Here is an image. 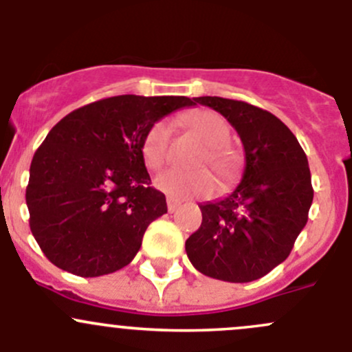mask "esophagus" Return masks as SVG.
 I'll use <instances>...</instances> for the list:
<instances>
[{"instance_id": "34e87169", "label": "esophagus", "mask_w": 352, "mask_h": 352, "mask_svg": "<svg viewBox=\"0 0 352 352\" xmlns=\"http://www.w3.org/2000/svg\"><path fill=\"white\" fill-rule=\"evenodd\" d=\"M180 206L179 199H173V197H166V208H168L170 212L177 211V208Z\"/></svg>"}]
</instances>
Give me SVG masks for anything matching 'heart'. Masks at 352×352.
Here are the masks:
<instances>
[{"instance_id": "obj_1", "label": "heart", "mask_w": 352, "mask_h": 352, "mask_svg": "<svg viewBox=\"0 0 352 352\" xmlns=\"http://www.w3.org/2000/svg\"><path fill=\"white\" fill-rule=\"evenodd\" d=\"M186 124L194 136L206 144L197 160V165H211L218 177L225 179L235 166V153L228 146L230 127L221 116L211 110H197L186 117ZM172 136V126L168 120L162 119L151 124L144 134L141 151L148 168L158 170L168 158V144ZM156 187L168 196L184 199L190 196H208L214 190V179L208 170L182 172V170H166L156 177Z\"/></svg>"}]
</instances>
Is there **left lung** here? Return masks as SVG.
<instances>
[{
	"instance_id": "left-lung-1",
	"label": "left lung",
	"mask_w": 352,
	"mask_h": 352,
	"mask_svg": "<svg viewBox=\"0 0 352 352\" xmlns=\"http://www.w3.org/2000/svg\"><path fill=\"white\" fill-rule=\"evenodd\" d=\"M194 104L211 107L235 127L245 168L232 194L199 204L202 223L187 239V257L209 278L255 281L286 261L307 225L314 201L307 155L267 110L221 97H197Z\"/></svg>"
}]
</instances>
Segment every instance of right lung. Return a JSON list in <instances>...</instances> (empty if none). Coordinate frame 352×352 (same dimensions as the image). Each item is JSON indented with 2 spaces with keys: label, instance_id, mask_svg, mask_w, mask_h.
Returning a JSON list of instances; mask_svg holds the SVG:
<instances>
[{
  "label": "right lung",
  "instance_id": "1",
  "mask_svg": "<svg viewBox=\"0 0 352 352\" xmlns=\"http://www.w3.org/2000/svg\"><path fill=\"white\" fill-rule=\"evenodd\" d=\"M190 105L187 97L119 95L73 110L49 131L25 199L32 235L52 264L97 278L133 261L148 225L166 212L144 166V134Z\"/></svg>",
  "mask_w": 352,
  "mask_h": 352
}]
</instances>
